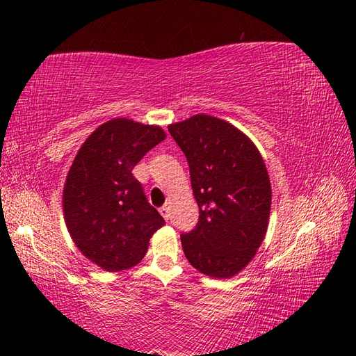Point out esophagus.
I'll list each match as a JSON object with an SVG mask.
<instances>
[{
    "label": "esophagus",
    "mask_w": 356,
    "mask_h": 356,
    "mask_svg": "<svg viewBox=\"0 0 356 356\" xmlns=\"http://www.w3.org/2000/svg\"><path fill=\"white\" fill-rule=\"evenodd\" d=\"M159 213L162 214V217L165 218V220H168V218H170V208L166 207V205H163L162 208H159Z\"/></svg>",
    "instance_id": "34e87169"
}]
</instances>
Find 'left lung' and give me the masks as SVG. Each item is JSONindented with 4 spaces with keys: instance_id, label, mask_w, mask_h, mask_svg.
<instances>
[{
    "instance_id": "1",
    "label": "left lung",
    "mask_w": 356,
    "mask_h": 356,
    "mask_svg": "<svg viewBox=\"0 0 356 356\" xmlns=\"http://www.w3.org/2000/svg\"><path fill=\"white\" fill-rule=\"evenodd\" d=\"M190 165L199 222L180 236L185 257L202 274L237 275L268 231L272 190L254 142L223 119L195 115L168 125Z\"/></svg>"
}]
</instances>
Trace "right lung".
<instances>
[{
    "label": "right lung",
    "instance_id": "right-lung-1",
    "mask_svg": "<svg viewBox=\"0 0 356 356\" xmlns=\"http://www.w3.org/2000/svg\"><path fill=\"white\" fill-rule=\"evenodd\" d=\"M165 138L159 125L111 119L88 136L70 166L63 193L67 229L84 257L104 270L138 264L165 225L131 172Z\"/></svg>",
    "mask_w": 356,
    "mask_h": 356
}]
</instances>
